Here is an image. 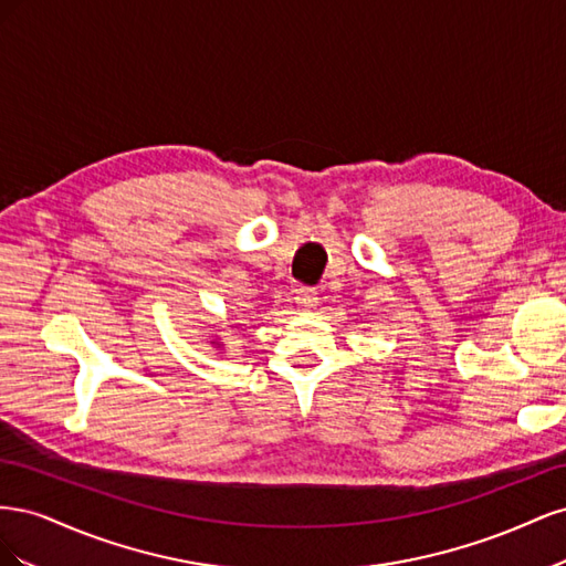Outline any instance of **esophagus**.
Instances as JSON below:
<instances>
[{"label": "esophagus", "mask_w": 566, "mask_h": 566, "mask_svg": "<svg viewBox=\"0 0 566 566\" xmlns=\"http://www.w3.org/2000/svg\"><path fill=\"white\" fill-rule=\"evenodd\" d=\"M295 302H297V310H302V312L316 310V304H318L316 290H312V287H300L297 293H295Z\"/></svg>", "instance_id": "34e87169"}]
</instances>
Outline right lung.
I'll return each instance as SVG.
<instances>
[{"mask_svg":"<svg viewBox=\"0 0 566 566\" xmlns=\"http://www.w3.org/2000/svg\"><path fill=\"white\" fill-rule=\"evenodd\" d=\"M212 347H221V345H219V342H217V339H214V342H212Z\"/></svg>","mask_w":566,"mask_h":566,"instance_id":"add662e5","label":"right lung"}]
</instances>
